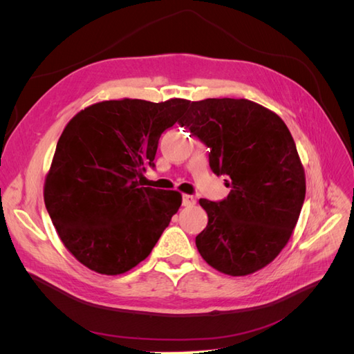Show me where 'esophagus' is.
Segmentation results:
<instances>
[{
	"label": "esophagus",
	"instance_id": "esophagus-1",
	"mask_svg": "<svg viewBox=\"0 0 354 354\" xmlns=\"http://www.w3.org/2000/svg\"><path fill=\"white\" fill-rule=\"evenodd\" d=\"M196 203V198L192 195H183V205L185 207H194Z\"/></svg>",
	"mask_w": 354,
	"mask_h": 354
}]
</instances>
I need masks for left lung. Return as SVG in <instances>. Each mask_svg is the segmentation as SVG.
<instances>
[{
    "mask_svg": "<svg viewBox=\"0 0 354 354\" xmlns=\"http://www.w3.org/2000/svg\"><path fill=\"white\" fill-rule=\"evenodd\" d=\"M183 127L209 149V167L227 176L230 194L199 199L208 224L198 251L214 269L246 276L270 264L285 248L306 196V174L286 124L246 99L192 102Z\"/></svg>",
    "mask_w": 354,
    "mask_h": 354,
    "instance_id": "8db88e82",
    "label": "left lung"
}]
</instances>
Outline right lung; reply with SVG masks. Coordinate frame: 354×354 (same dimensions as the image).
Wrapping results in <instances>:
<instances>
[{"instance_id":"add662e5","label":"right lung","mask_w":354,"mask_h":354,"mask_svg":"<svg viewBox=\"0 0 354 354\" xmlns=\"http://www.w3.org/2000/svg\"><path fill=\"white\" fill-rule=\"evenodd\" d=\"M190 100H104L63 130L44 183L57 234L81 264L122 274L152 252L181 205L177 190L143 187L158 140L180 122Z\"/></svg>"}]
</instances>
